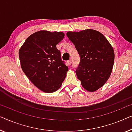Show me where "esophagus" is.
<instances>
[{"label": "esophagus", "mask_w": 132, "mask_h": 132, "mask_svg": "<svg viewBox=\"0 0 132 132\" xmlns=\"http://www.w3.org/2000/svg\"><path fill=\"white\" fill-rule=\"evenodd\" d=\"M68 63L69 65H70V64H71V63H72V60H71V59H70V60H69L68 61Z\"/></svg>", "instance_id": "34e87169"}]
</instances>
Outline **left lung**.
Listing matches in <instances>:
<instances>
[{
	"mask_svg": "<svg viewBox=\"0 0 132 132\" xmlns=\"http://www.w3.org/2000/svg\"><path fill=\"white\" fill-rule=\"evenodd\" d=\"M67 36L75 45L80 62L76 74L85 90L93 92L105 84L114 62L113 48L104 35L93 29L68 31Z\"/></svg>",
	"mask_w": 132,
	"mask_h": 132,
	"instance_id": "left-lung-1",
	"label": "left lung"
}]
</instances>
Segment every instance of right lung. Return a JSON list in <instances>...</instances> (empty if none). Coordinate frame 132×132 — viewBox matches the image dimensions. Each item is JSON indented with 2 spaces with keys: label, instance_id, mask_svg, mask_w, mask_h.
<instances>
[{
  "label": "right lung",
  "instance_id": "right-lung-1",
  "mask_svg": "<svg viewBox=\"0 0 132 132\" xmlns=\"http://www.w3.org/2000/svg\"><path fill=\"white\" fill-rule=\"evenodd\" d=\"M63 32L40 30L26 39L19 50L21 69L29 80L42 92L53 93L62 86L68 67L56 45Z\"/></svg>",
  "mask_w": 132,
  "mask_h": 132
}]
</instances>
